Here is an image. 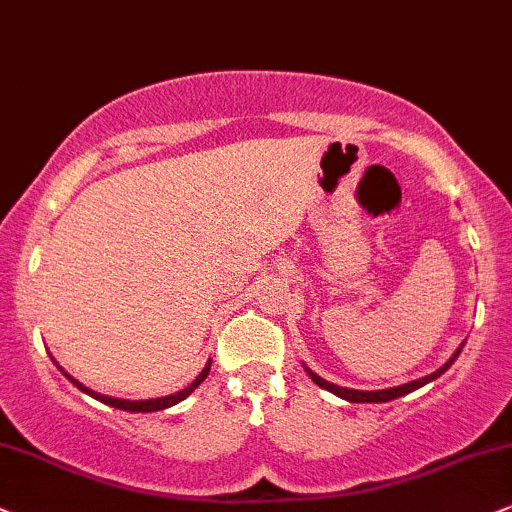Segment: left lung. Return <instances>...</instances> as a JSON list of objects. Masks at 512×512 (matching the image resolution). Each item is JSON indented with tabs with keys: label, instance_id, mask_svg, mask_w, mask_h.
<instances>
[{
	"label": "left lung",
	"instance_id": "obj_1",
	"mask_svg": "<svg viewBox=\"0 0 512 512\" xmlns=\"http://www.w3.org/2000/svg\"><path fill=\"white\" fill-rule=\"evenodd\" d=\"M458 354H461V347H458L454 357H451L449 361H446V364H444L442 368H437L435 373L425 375V378L411 380V383H406V385L390 387V390H373V392H364V390H347V387H340V385H333V383H328V380H323L321 375H316L314 371H309V368H307V373H309V378H312L316 385L323 387V390H328V392L338 394V397H342V399H347V401H354V404H380V401H392V399H397V397H404V394H409V392H413V390H418V387L428 385L430 380L439 378V375H442V373L446 371V368H449L451 364H454Z\"/></svg>",
	"mask_w": 512,
	"mask_h": 512
}]
</instances>
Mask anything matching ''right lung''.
<instances>
[{"mask_svg":"<svg viewBox=\"0 0 512 512\" xmlns=\"http://www.w3.org/2000/svg\"><path fill=\"white\" fill-rule=\"evenodd\" d=\"M210 364L212 361H208V366L203 368V371H200V375L196 380H193V383L189 385V387H184V390H179V392H174V394H167V397H158V399H144V401H129V399H118V397H106V394H99V392H94V390H89V387H84L82 383H77V380L73 378V375H68L66 371H63V375H66V378L70 380V383H73L77 390H82L84 394H89V397H94V399H99V401H103V404H108V406H115V409H120V411H132V413H151V411H163V409H170V406H174V404H179L181 399H186L189 397V394L196 390V387L203 383L205 378H208V373H210Z\"/></svg>","mask_w":512,"mask_h":512,"instance_id":"obj_1","label":"right lung"}]
</instances>
